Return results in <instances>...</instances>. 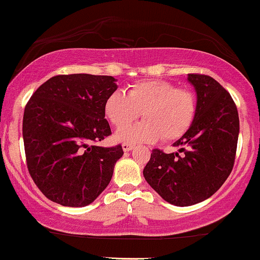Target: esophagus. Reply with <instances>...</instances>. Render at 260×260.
Segmentation results:
<instances>
[{"instance_id": "obj_1", "label": "esophagus", "mask_w": 260, "mask_h": 260, "mask_svg": "<svg viewBox=\"0 0 260 260\" xmlns=\"http://www.w3.org/2000/svg\"><path fill=\"white\" fill-rule=\"evenodd\" d=\"M134 145L133 144H127V143H123L122 144V149H123V151H131L133 149Z\"/></svg>"}]
</instances>
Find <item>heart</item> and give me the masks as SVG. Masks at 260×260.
I'll list each match as a JSON object with an SVG mask.
<instances>
[{
    "instance_id": "heart-1",
    "label": "heart",
    "mask_w": 260,
    "mask_h": 260,
    "mask_svg": "<svg viewBox=\"0 0 260 260\" xmlns=\"http://www.w3.org/2000/svg\"><path fill=\"white\" fill-rule=\"evenodd\" d=\"M143 112L145 121L116 132L121 143L138 144L180 139L192 126L196 116L194 95L168 80L148 79L134 83L127 95L116 90L106 98L104 113L115 127L129 126Z\"/></svg>"
}]
</instances>
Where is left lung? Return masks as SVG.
<instances>
[{"label":"left lung","mask_w":260,"mask_h":260,"mask_svg":"<svg viewBox=\"0 0 260 260\" xmlns=\"http://www.w3.org/2000/svg\"><path fill=\"white\" fill-rule=\"evenodd\" d=\"M187 80L197 96L192 126L174 143L178 151L154 149L143 171L155 192L176 207L205 201L222 186L234 168L240 133L231 95L209 76L188 74Z\"/></svg>","instance_id":"obj_1"}]
</instances>
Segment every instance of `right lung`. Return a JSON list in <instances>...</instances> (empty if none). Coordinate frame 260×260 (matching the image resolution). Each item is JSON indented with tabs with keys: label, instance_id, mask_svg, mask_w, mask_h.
<instances>
[{
	"label": "right lung",
	"instance_id": "obj_1",
	"mask_svg": "<svg viewBox=\"0 0 260 260\" xmlns=\"http://www.w3.org/2000/svg\"><path fill=\"white\" fill-rule=\"evenodd\" d=\"M111 76H56L37 89L23 116L26 165L50 201L85 207L109 186L121 145H92L111 134L104 113L106 98L117 89Z\"/></svg>",
	"mask_w": 260,
	"mask_h": 260
}]
</instances>
